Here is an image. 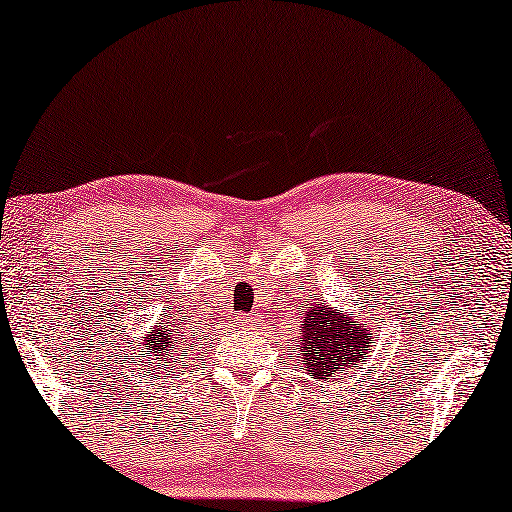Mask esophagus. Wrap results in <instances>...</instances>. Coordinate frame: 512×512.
Wrapping results in <instances>:
<instances>
[{
	"instance_id": "1",
	"label": "esophagus",
	"mask_w": 512,
	"mask_h": 512,
	"mask_svg": "<svg viewBox=\"0 0 512 512\" xmlns=\"http://www.w3.org/2000/svg\"><path fill=\"white\" fill-rule=\"evenodd\" d=\"M239 325L241 327H255L257 325V318L253 313H246V315H241L239 318Z\"/></svg>"
}]
</instances>
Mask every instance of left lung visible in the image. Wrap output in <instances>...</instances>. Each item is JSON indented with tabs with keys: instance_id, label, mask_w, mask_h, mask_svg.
Listing matches in <instances>:
<instances>
[{
	"instance_id": "1",
	"label": "left lung",
	"mask_w": 512,
	"mask_h": 512,
	"mask_svg": "<svg viewBox=\"0 0 512 512\" xmlns=\"http://www.w3.org/2000/svg\"><path fill=\"white\" fill-rule=\"evenodd\" d=\"M369 350V327L352 325L343 313L327 311L315 304L308 308L301 327V362L313 378L329 380L336 371L348 369L355 362H366Z\"/></svg>"
}]
</instances>
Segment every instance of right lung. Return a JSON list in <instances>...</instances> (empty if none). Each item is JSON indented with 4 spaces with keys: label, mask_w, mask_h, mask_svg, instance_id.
<instances>
[{
    "label": "right lung",
    "mask_w": 512,
    "mask_h": 512,
    "mask_svg": "<svg viewBox=\"0 0 512 512\" xmlns=\"http://www.w3.org/2000/svg\"><path fill=\"white\" fill-rule=\"evenodd\" d=\"M174 338L176 334H171V325H164V327H155L153 331H148L146 336V355H148V362L150 359H157V362H164V366L174 362V357L178 355V348H174ZM187 352L183 350L185 357ZM181 362V359H178Z\"/></svg>",
    "instance_id": "add662e5"
}]
</instances>
